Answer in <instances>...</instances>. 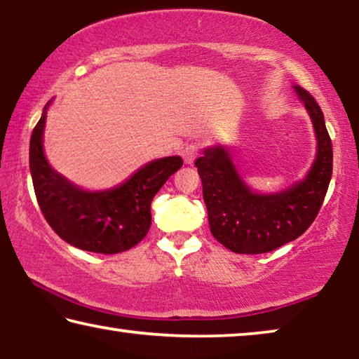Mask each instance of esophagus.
Returning <instances> with one entry per match:
<instances>
[{"instance_id": "1", "label": "esophagus", "mask_w": 359, "mask_h": 359, "mask_svg": "<svg viewBox=\"0 0 359 359\" xmlns=\"http://www.w3.org/2000/svg\"><path fill=\"white\" fill-rule=\"evenodd\" d=\"M199 155V145L198 144H187L184 150H182V158L187 165H191L194 161V158Z\"/></svg>"}]
</instances>
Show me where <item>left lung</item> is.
<instances>
[{"label":"left lung","instance_id":"left-lung-1","mask_svg":"<svg viewBox=\"0 0 359 359\" xmlns=\"http://www.w3.org/2000/svg\"><path fill=\"white\" fill-rule=\"evenodd\" d=\"M294 88L311 114L318 141L317 160L301 184L277 194L252 193L223 147L208 149L194 161L203 182L210 233L234 253H267L297 239L325 201L332 175L331 137L318 102L306 88Z\"/></svg>","mask_w":359,"mask_h":359}]
</instances>
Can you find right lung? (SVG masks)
Here are the masks:
<instances>
[{"label": "right lung", "instance_id": "1", "mask_svg": "<svg viewBox=\"0 0 359 359\" xmlns=\"http://www.w3.org/2000/svg\"><path fill=\"white\" fill-rule=\"evenodd\" d=\"M42 117L29 139V171L36 199L50 228L81 250L114 255L130 250L149 233L150 204L166 180L184 165L180 156L155 160L109 191H83L48 166L42 150Z\"/></svg>", "mask_w": 359, "mask_h": 359}]
</instances>
